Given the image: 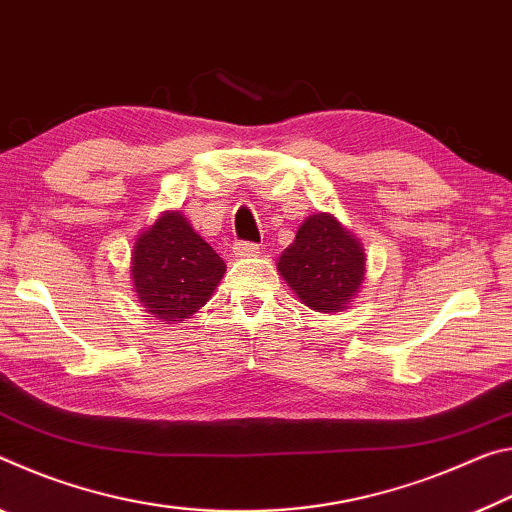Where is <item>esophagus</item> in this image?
<instances>
[{
	"label": "esophagus",
	"mask_w": 512,
	"mask_h": 512,
	"mask_svg": "<svg viewBox=\"0 0 512 512\" xmlns=\"http://www.w3.org/2000/svg\"><path fill=\"white\" fill-rule=\"evenodd\" d=\"M233 254L240 256V258L258 256V254H261V247L254 245V242H236V245H233Z\"/></svg>",
	"instance_id": "esophagus-1"
}]
</instances>
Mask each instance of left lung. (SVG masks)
I'll return each mask as SVG.
<instances>
[{"label":"left lung","instance_id":"8db88e82","mask_svg":"<svg viewBox=\"0 0 512 512\" xmlns=\"http://www.w3.org/2000/svg\"><path fill=\"white\" fill-rule=\"evenodd\" d=\"M276 270L311 311L340 313L365 281V249L331 213H317L301 222Z\"/></svg>","mask_w":512,"mask_h":512}]
</instances>
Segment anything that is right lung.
Returning a JSON list of instances; mask_svg holds the SVG:
<instances>
[{"instance_id":"1","label":"right lung","mask_w":512,"mask_h":512,"mask_svg":"<svg viewBox=\"0 0 512 512\" xmlns=\"http://www.w3.org/2000/svg\"><path fill=\"white\" fill-rule=\"evenodd\" d=\"M226 265L179 211H165L131 251L133 290L165 324L195 315L213 297Z\"/></svg>"}]
</instances>
